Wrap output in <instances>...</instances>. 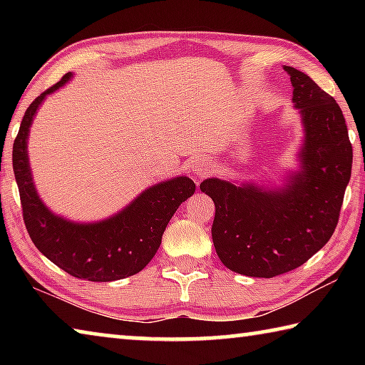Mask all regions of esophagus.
<instances>
[{
	"mask_svg": "<svg viewBox=\"0 0 365 365\" xmlns=\"http://www.w3.org/2000/svg\"><path fill=\"white\" fill-rule=\"evenodd\" d=\"M209 170H211V164H209L205 158L195 159L193 164H191V169H190L191 175H193L195 178H205L209 174Z\"/></svg>",
	"mask_w": 365,
	"mask_h": 365,
	"instance_id": "34e87169",
	"label": "esophagus"
}]
</instances>
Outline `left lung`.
Instances as JSON below:
<instances>
[{
	"mask_svg": "<svg viewBox=\"0 0 365 365\" xmlns=\"http://www.w3.org/2000/svg\"><path fill=\"white\" fill-rule=\"evenodd\" d=\"M302 130L298 169L282 185L206 178L212 197V242L222 264L248 277L285 274L304 264L335 232L351 178L353 146L341 109L314 80L283 66Z\"/></svg>",
	"mask_w": 365,
	"mask_h": 365,
	"instance_id": "obj_1",
	"label": "left lung"
}]
</instances>
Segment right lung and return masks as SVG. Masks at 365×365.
Returning a JSON list of instances; mask_svg holds the SVG:
<instances>
[{"mask_svg":"<svg viewBox=\"0 0 365 365\" xmlns=\"http://www.w3.org/2000/svg\"><path fill=\"white\" fill-rule=\"evenodd\" d=\"M72 77V72L66 73L27 108L12 146V168L19 187L24 222L41 255L77 279L114 282L146 267L159 250L172 215L195 193L196 185L185 175L163 180L141 191L122 211L96 222H73L54 214L35 188L27 143L41 103Z\"/></svg>","mask_w":365,"mask_h":365,"instance_id":"add662e5","label":"right lung"}]
</instances>
